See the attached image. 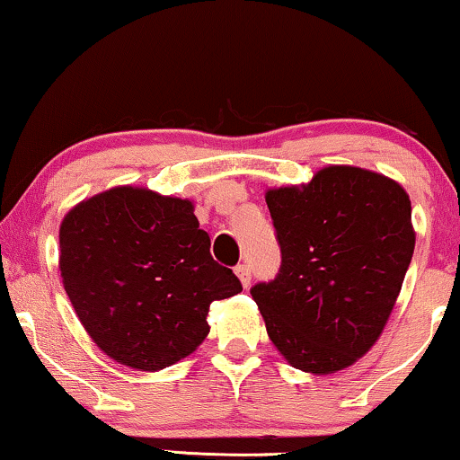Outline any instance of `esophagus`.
I'll list each match as a JSON object with an SVG mask.
<instances>
[{"label": "esophagus", "instance_id": "1", "mask_svg": "<svg viewBox=\"0 0 460 460\" xmlns=\"http://www.w3.org/2000/svg\"><path fill=\"white\" fill-rule=\"evenodd\" d=\"M235 275H237V279L242 281V286H243V288H248V286H250L252 275H250L248 264H237V267H235Z\"/></svg>", "mask_w": 460, "mask_h": 460}]
</instances>
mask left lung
Masks as SVG:
<instances>
[{
    "mask_svg": "<svg viewBox=\"0 0 460 460\" xmlns=\"http://www.w3.org/2000/svg\"><path fill=\"white\" fill-rule=\"evenodd\" d=\"M264 199L281 269L250 294L269 338L304 373L344 371L379 340L402 288L415 250L409 193L381 172L332 164Z\"/></svg>",
    "mask_w": 460,
    "mask_h": 460,
    "instance_id": "left-lung-1",
    "label": "left lung"
}]
</instances>
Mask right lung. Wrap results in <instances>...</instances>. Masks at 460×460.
<instances>
[{
  "label": "right lung",
  "mask_w": 460,
  "mask_h": 460,
  "mask_svg": "<svg viewBox=\"0 0 460 460\" xmlns=\"http://www.w3.org/2000/svg\"><path fill=\"white\" fill-rule=\"evenodd\" d=\"M60 273L81 325L110 358L160 371L210 332V304L242 292L210 256L191 199L119 185L73 206L60 225Z\"/></svg>",
  "instance_id": "right-lung-1"
}]
</instances>
